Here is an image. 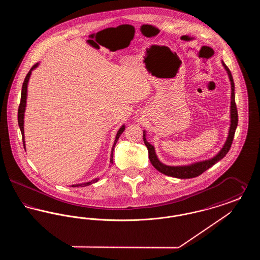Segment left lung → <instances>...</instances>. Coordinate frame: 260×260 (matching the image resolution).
<instances>
[{
  "label": "left lung",
  "instance_id": "left-lung-1",
  "mask_svg": "<svg viewBox=\"0 0 260 260\" xmlns=\"http://www.w3.org/2000/svg\"><path fill=\"white\" fill-rule=\"evenodd\" d=\"M222 66L225 69V71L227 72L230 84H231V102H230V126H229V131H228V136L226 138L225 143L223 144L222 148L219 150V152L213 156L212 158L208 159V160H204V161H195L189 165H182V166H168L164 162H161L157 154H156V150L155 147L150 144L147 139H146V131H143V140L144 143L146 145V147L148 149L149 159L151 164L153 165V167L159 171L160 173L169 176H173L176 178H193L199 176L200 174L206 172L207 170H209L213 165H215L217 161H220L223 159L226 154L228 153V151L230 150L232 141L234 139V135H235L236 128L238 125V111H237V107H236L235 103V85H234V81H233V77L229 70V68L225 65L224 62L221 61Z\"/></svg>",
  "mask_w": 260,
  "mask_h": 260
}]
</instances>
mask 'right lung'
I'll use <instances>...</instances> for the list:
<instances>
[{"label": "right lung", "mask_w": 260, "mask_h": 260, "mask_svg": "<svg viewBox=\"0 0 260 260\" xmlns=\"http://www.w3.org/2000/svg\"><path fill=\"white\" fill-rule=\"evenodd\" d=\"M40 65V63L35 64L31 69L30 71L28 72V74L25 78L24 82H23V85H22V90H21V99H20V104H19V108H18V125H19V128H20V132H21V135H22V141H23V145L25 147V136H24V114L25 110H26V102H27V88H28V83H29V79L31 77L32 74V71L35 70L37 68L38 66ZM124 128H125V125L123 124L119 131L117 132V135L115 136V140H114V144L112 146L111 155H110V164H113V151H114V147L119 139V137L121 136V135L124 133ZM99 178H94L93 180L91 181H87V182H84V183H79V184H73L71 185V187H86V186L90 185L92 183H95L99 181Z\"/></svg>", "instance_id": "obj_1"}]
</instances>
